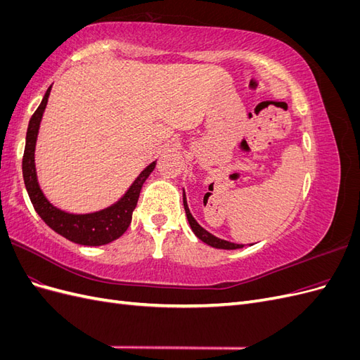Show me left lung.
I'll return each instance as SVG.
<instances>
[{
  "mask_svg": "<svg viewBox=\"0 0 360 360\" xmlns=\"http://www.w3.org/2000/svg\"><path fill=\"white\" fill-rule=\"evenodd\" d=\"M183 205H184V212H186V217H188L192 231H193L195 236L200 238L201 242L207 243V245L212 246V248H216V249H240V248L245 246V245H240V243H231V242H228V240H224V238L216 237L212 233L204 230V228L197 221H195V217L192 216V213L189 210L188 201H186V193H184V189H183Z\"/></svg>",
  "mask_w": 360,
  "mask_h": 360,
  "instance_id": "left-lung-1",
  "label": "left lung"
}]
</instances>
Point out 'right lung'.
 <instances>
[{
    "instance_id": "1",
    "label": "right lung",
    "mask_w": 360,
    "mask_h": 360,
    "mask_svg": "<svg viewBox=\"0 0 360 360\" xmlns=\"http://www.w3.org/2000/svg\"><path fill=\"white\" fill-rule=\"evenodd\" d=\"M51 89L52 85L46 90L45 96H43L36 112L30 118L27 129L22 174L28 197L32 202V207H34V210L43 219V222L60 236L66 237L68 240L84 246H101L111 243L115 238L122 236L130 225L132 213L139 198L141 188H143V184L148 179L150 174L153 172L156 167V160L151 162L148 167H146L139 172V176L135 179L132 184H130L122 198L115 201L114 204L105 207L102 210L91 213H69L66 210L58 209L57 205H53L45 197V193H43L40 188L34 160L39 129L43 112H45V108L48 103V97L51 94Z\"/></svg>"
}]
</instances>
